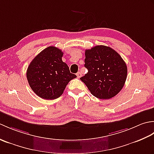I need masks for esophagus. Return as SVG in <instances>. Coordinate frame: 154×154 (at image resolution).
I'll return each instance as SVG.
<instances>
[{
    "label": "esophagus",
    "instance_id": "34e87169",
    "mask_svg": "<svg viewBox=\"0 0 154 154\" xmlns=\"http://www.w3.org/2000/svg\"><path fill=\"white\" fill-rule=\"evenodd\" d=\"M77 75V78H80L81 77V73H80V72H78V73L76 74Z\"/></svg>",
    "mask_w": 154,
    "mask_h": 154
}]
</instances>
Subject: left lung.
Returning <instances> with one entry per match:
<instances>
[{"label":"left lung","instance_id":"left-lung-1","mask_svg":"<svg viewBox=\"0 0 154 154\" xmlns=\"http://www.w3.org/2000/svg\"><path fill=\"white\" fill-rule=\"evenodd\" d=\"M85 63L88 73L80 79L93 96L109 99L122 89L127 77V66L113 49L100 45L86 50Z\"/></svg>","mask_w":154,"mask_h":154}]
</instances>
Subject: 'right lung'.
<instances>
[{
    "label": "right lung",
    "mask_w": 154,
    "mask_h": 154,
    "mask_svg": "<svg viewBox=\"0 0 154 154\" xmlns=\"http://www.w3.org/2000/svg\"><path fill=\"white\" fill-rule=\"evenodd\" d=\"M63 53L55 46L42 50L29 65L26 77L32 91L42 99L54 100L60 97L72 79L68 65L62 61Z\"/></svg>",
    "instance_id": "right-lung-1"
}]
</instances>
